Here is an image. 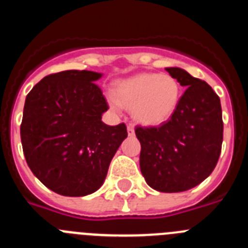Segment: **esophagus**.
Wrapping results in <instances>:
<instances>
[{"label":"esophagus","mask_w":248,"mask_h":248,"mask_svg":"<svg viewBox=\"0 0 248 248\" xmlns=\"http://www.w3.org/2000/svg\"><path fill=\"white\" fill-rule=\"evenodd\" d=\"M126 129H128L129 137H133V135H134V125H133V124H129Z\"/></svg>","instance_id":"esophagus-1"}]
</instances>
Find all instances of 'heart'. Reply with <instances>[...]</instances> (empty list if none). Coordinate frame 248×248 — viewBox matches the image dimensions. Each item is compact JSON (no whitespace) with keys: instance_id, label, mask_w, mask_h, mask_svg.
I'll list each match as a JSON object with an SVG mask.
<instances>
[{"instance_id":"heart-1","label":"heart","mask_w":248,"mask_h":248,"mask_svg":"<svg viewBox=\"0 0 248 248\" xmlns=\"http://www.w3.org/2000/svg\"><path fill=\"white\" fill-rule=\"evenodd\" d=\"M181 99V85L170 74L139 73L120 79L114 87L108 103L114 110L122 105L131 109L133 118L148 126L168 122L176 111Z\"/></svg>"}]
</instances>
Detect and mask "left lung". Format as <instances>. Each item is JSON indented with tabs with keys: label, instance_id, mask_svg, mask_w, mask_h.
<instances>
[{
	"label": "left lung",
	"instance_id": "1",
	"mask_svg": "<svg viewBox=\"0 0 248 248\" xmlns=\"http://www.w3.org/2000/svg\"><path fill=\"white\" fill-rule=\"evenodd\" d=\"M166 71L187 87L176 111L160 126H137L140 170L150 187L181 192L202 183L214 171L223 138L220 98L203 80L177 67Z\"/></svg>",
	"mask_w": 248,
	"mask_h": 248
}]
</instances>
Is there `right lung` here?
I'll use <instances>...</instances> for the list:
<instances>
[{"label":"right lung","mask_w":248,"mask_h":248,"mask_svg":"<svg viewBox=\"0 0 248 248\" xmlns=\"http://www.w3.org/2000/svg\"><path fill=\"white\" fill-rule=\"evenodd\" d=\"M92 71L49 74L27 94L21 141L31 171L63 196H85L103 185L109 164L128 137L124 123L102 122L108 104Z\"/></svg>","instance_id":"obj_1"}]
</instances>
